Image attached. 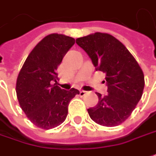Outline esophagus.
Here are the masks:
<instances>
[{
	"label": "esophagus",
	"mask_w": 156,
	"mask_h": 156,
	"mask_svg": "<svg viewBox=\"0 0 156 156\" xmlns=\"http://www.w3.org/2000/svg\"><path fill=\"white\" fill-rule=\"evenodd\" d=\"M87 93V91H85V90H80V92H79V95H80V97H83V96H85Z\"/></svg>",
	"instance_id": "obj_1"
}]
</instances>
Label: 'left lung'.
I'll list each match as a JSON object with an SVG mask.
<instances>
[{"label":"left lung","instance_id":"left-lung-1","mask_svg":"<svg viewBox=\"0 0 156 156\" xmlns=\"http://www.w3.org/2000/svg\"><path fill=\"white\" fill-rule=\"evenodd\" d=\"M96 71L105 73L108 94L98 97V103L88 109L90 117L102 126L115 127L131 115L144 89L142 70L125 46L114 36L95 33L78 38Z\"/></svg>","mask_w":156,"mask_h":156}]
</instances>
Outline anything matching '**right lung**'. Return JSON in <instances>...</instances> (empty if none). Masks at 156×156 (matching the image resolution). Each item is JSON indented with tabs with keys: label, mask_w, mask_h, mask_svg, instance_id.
Listing matches in <instances>:
<instances>
[{
	"label": "right lung",
	"mask_w": 156,
	"mask_h": 156,
	"mask_svg": "<svg viewBox=\"0 0 156 156\" xmlns=\"http://www.w3.org/2000/svg\"><path fill=\"white\" fill-rule=\"evenodd\" d=\"M75 40L51 34L41 40L27 56L16 81L20 106L35 126L50 129L66 120L70 101L77 89L65 90L56 83L57 69Z\"/></svg>",
	"instance_id": "1"
}]
</instances>
